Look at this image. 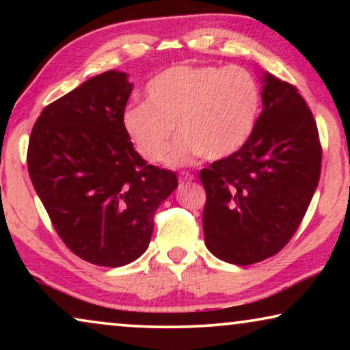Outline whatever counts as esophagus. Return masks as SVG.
Listing matches in <instances>:
<instances>
[{"label":"esophagus","instance_id":"esophagus-1","mask_svg":"<svg viewBox=\"0 0 350 350\" xmlns=\"http://www.w3.org/2000/svg\"><path fill=\"white\" fill-rule=\"evenodd\" d=\"M180 180H181V183H189V181L194 180V175L188 174V172H183V174L180 175Z\"/></svg>","mask_w":350,"mask_h":350}]
</instances>
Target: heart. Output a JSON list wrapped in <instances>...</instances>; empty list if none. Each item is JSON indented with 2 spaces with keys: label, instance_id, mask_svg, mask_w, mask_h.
<instances>
[{
  "label": "heart",
  "instance_id": "obj_1",
  "mask_svg": "<svg viewBox=\"0 0 350 350\" xmlns=\"http://www.w3.org/2000/svg\"><path fill=\"white\" fill-rule=\"evenodd\" d=\"M145 94L146 102L124 109V131L143 159L161 162L176 124L180 135L167 156L172 167L232 156L252 137L260 114V85L237 65L169 66L148 81Z\"/></svg>",
  "mask_w": 350,
  "mask_h": 350
}]
</instances>
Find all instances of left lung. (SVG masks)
<instances>
[{
	"label": "left lung",
	"mask_w": 350,
	"mask_h": 350,
	"mask_svg": "<svg viewBox=\"0 0 350 350\" xmlns=\"http://www.w3.org/2000/svg\"><path fill=\"white\" fill-rule=\"evenodd\" d=\"M262 111L237 152L200 170L205 245L247 266L275 255L298 229L317 189L322 148L298 89L262 73Z\"/></svg>",
	"instance_id": "obj_1"
}]
</instances>
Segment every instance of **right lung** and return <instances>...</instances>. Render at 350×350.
Returning <instances> with one entry per match:
<instances>
[{
  "label": "right lung",
  "instance_id": "1",
  "mask_svg": "<svg viewBox=\"0 0 350 350\" xmlns=\"http://www.w3.org/2000/svg\"><path fill=\"white\" fill-rule=\"evenodd\" d=\"M133 84L97 75L42 109L28 143V174L62 241L97 266L135 261L150 245L154 213L178 186L148 164L124 131Z\"/></svg>",
  "mask_w": 350,
  "mask_h": 350
}]
</instances>
